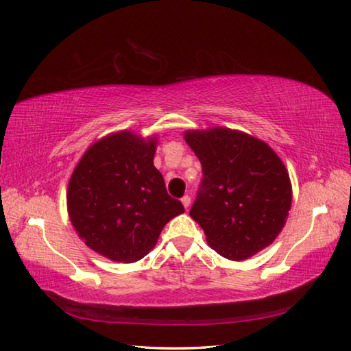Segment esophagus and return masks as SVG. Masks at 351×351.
<instances>
[{"label": "esophagus", "instance_id": "obj_1", "mask_svg": "<svg viewBox=\"0 0 351 351\" xmlns=\"http://www.w3.org/2000/svg\"><path fill=\"white\" fill-rule=\"evenodd\" d=\"M181 202H182V205H184L185 210H189V208H190V204H191V197H190L189 195H185V196L181 199Z\"/></svg>", "mask_w": 351, "mask_h": 351}]
</instances>
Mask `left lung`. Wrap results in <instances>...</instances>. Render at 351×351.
<instances>
[{
    "label": "left lung",
    "mask_w": 351,
    "mask_h": 351,
    "mask_svg": "<svg viewBox=\"0 0 351 351\" xmlns=\"http://www.w3.org/2000/svg\"><path fill=\"white\" fill-rule=\"evenodd\" d=\"M185 141L202 164L190 215L208 244L243 261L273 243L291 208L289 176L273 149L228 128L189 131Z\"/></svg>",
    "instance_id": "obj_1"
}]
</instances>
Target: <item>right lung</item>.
<instances>
[{"label":"right lung","instance_id":"right-lung-1","mask_svg":"<svg viewBox=\"0 0 351 351\" xmlns=\"http://www.w3.org/2000/svg\"><path fill=\"white\" fill-rule=\"evenodd\" d=\"M155 140L128 131L87 149L68 187L73 228L92 250L117 263H136L151 250L164 225L184 213L154 166Z\"/></svg>","mask_w":351,"mask_h":351}]
</instances>
